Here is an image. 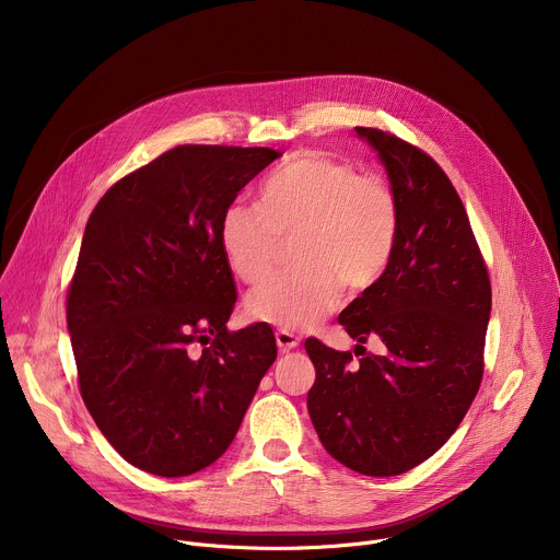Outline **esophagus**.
<instances>
[{
	"label": "esophagus",
	"mask_w": 560,
	"mask_h": 560,
	"mask_svg": "<svg viewBox=\"0 0 560 560\" xmlns=\"http://www.w3.org/2000/svg\"><path fill=\"white\" fill-rule=\"evenodd\" d=\"M275 339H277V348L281 352H288V350H294L299 346V337L290 330H277L275 332Z\"/></svg>",
	"instance_id": "esophagus-1"
}]
</instances>
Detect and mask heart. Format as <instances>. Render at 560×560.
<instances>
[{"instance_id": "heart-1", "label": "heart", "mask_w": 560, "mask_h": 560, "mask_svg": "<svg viewBox=\"0 0 560 560\" xmlns=\"http://www.w3.org/2000/svg\"><path fill=\"white\" fill-rule=\"evenodd\" d=\"M396 232V199L381 177L324 152H299L261 182L257 206L230 203L221 212L219 246L238 279L257 283L272 270L281 236L299 234V268L248 296L257 322L299 330L332 312L343 285L363 292L381 279Z\"/></svg>"}]
</instances>
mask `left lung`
Masks as SVG:
<instances>
[{"instance_id": "8db88e82", "label": "left lung", "mask_w": 560, "mask_h": 560, "mask_svg": "<svg viewBox=\"0 0 560 560\" xmlns=\"http://www.w3.org/2000/svg\"><path fill=\"white\" fill-rule=\"evenodd\" d=\"M354 130L385 168L398 232L381 279L339 314L361 359L305 341L316 370L307 415L332 458L365 476H396L430 458L469 410L492 288L467 212L434 159L383 130ZM368 338L382 341L381 355L364 354Z\"/></svg>"}]
</instances>
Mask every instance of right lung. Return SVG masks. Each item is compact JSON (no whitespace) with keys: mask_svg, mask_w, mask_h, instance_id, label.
Wrapping results in <instances>:
<instances>
[{"mask_svg":"<svg viewBox=\"0 0 560 560\" xmlns=\"http://www.w3.org/2000/svg\"><path fill=\"white\" fill-rule=\"evenodd\" d=\"M281 152L177 145L95 206L68 290L82 398L135 467L188 476L232 443L277 359L268 324L225 328L236 301L221 212Z\"/></svg>","mask_w":560,"mask_h":560,"instance_id":"1","label":"right lung"}]
</instances>
